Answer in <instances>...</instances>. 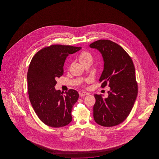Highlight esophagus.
<instances>
[{
  "mask_svg": "<svg viewBox=\"0 0 159 159\" xmlns=\"http://www.w3.org/2000/svg\"><path fill=\"white\" fill-rule=\"evenodd\" d=\"M89 94V93L85 92V91H81L80 93V95L81 97H84V96H86V95Z\"/></svg>",
  "mask_w": 159,
  "mask_h": 159,
  "instance_id": "1",
  "label": "esophagus"
}]
</instances>
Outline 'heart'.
Instances as JSON below:
<instances>
[{"mask_svg":"<svg viewBox=\"0 0 159 159\" xmlns=\"http://www.w3.org/2000/svg\"><path fill=\"white\" fill-rule=\"evenodd\" d=\"M79 61L82 64L84 65L88 62H90V61L92 62L93 56L91 53H90L89 52H86V51H82L79 56ZM87 81L89 82V81H90V80H87Z\"/></svg>","mask_w":159,"mask_h":159,"instance_id":"1","label":"heart"}]
</instances>
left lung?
<instances>
[{"label":"left lung","instance_id":"8db88e82","mask_svg":"<svg viewBox=\"0 0 159 159\" xmlns=\"http://www.w3.org/2000/svg\"><path fill=\"white\" fill-rule=\"evenodd\" d=\"M103 58L104 69L99 78L101 87L111 88L107 98L94 94V120L103 127L122 123L131 111L137 97L138 87L132 59L118 44L109 40H99L90 44Z\"/></svg>","mask_w":159,"mask_h":159}]
</instances>
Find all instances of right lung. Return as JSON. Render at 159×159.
Masks as SVG:
<instances>
[{"label":"right lung","mask_w":159,"mask_h":159,"mask_svg":"<svg viewBox=\"0 0 159 159\" xmlns=\"http://www.w3.org/2000/svg\"><path fill=\"white\" fill-rule=\"evenodd\" d=\"M81 49L52 45L38 51L30 61L27 73L30 101L39 118L49 127H64L72 120L71 110L78 100V92L70 89L64 94L56 90L55 78L63 75L65 61L69 54Z\"/></svg>","instance_id":"add662e5"}]
</instances>
